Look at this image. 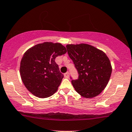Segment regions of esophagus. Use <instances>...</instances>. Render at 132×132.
Segmentation results:
<instances>
[{
    "mask_svg": "<svg viewBox=\"0 0 132 132\" xmlns=\"http://www.w3.org/2000/svg\"><path fill=\"white\" fill-rule=\"evenodd\" d=\"M64 77L67 78H68L69 77V72H67V73H64Z\"/></svg>",
    "mask_w": 132,
    "mask_h": 132,
    "instance_id": "obj_1",
    "label": "esophagus"
}]
</instances>
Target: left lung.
Instances as JSON below:
<instances>
[{
    "mask_svg": "<svg viewBox=\"0 0 132 132\" xmlns=\"http://www.w3.org/2000/svg\"><path fill=\"white\" fill-rule=\"evenodd\" d=\"M67 52L78 72V78L72 80L75 91L84 98L101 94L110 80L112 67L104 52L87 44H67Z\"/></svg>",
    "mask_w": 132,
    "mask_h": 132,
    "instance_id": "left-lung-1",
    "label": "left lung"
}]
</instances>
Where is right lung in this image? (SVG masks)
Returning <instances> with one entry per match:
<instances>
[{
	"label": "right lung",
	"mask_w": 132,
	"mask_h": 132,
	"mask_svg": "<svg viewBox=\"0 0 132 132\" xmlns=\"http://www.w3.org/2000/svg\"><path fill=\"white\" fill-rule=\"evenodd\" d=\"M66 52L60 43L46 42L30 47L24 53L20 62V77L31 94L47 98L57 92L63 75L55 59Z\"/></svg>",
	"instance_id": "right-lung-1"
}]
</instances>
